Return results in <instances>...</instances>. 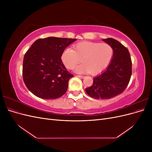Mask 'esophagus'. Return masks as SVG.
<instances>
[{"label": "esophagus", "instance_id": "obj_1", "mask_svg": "<svg viewBox=\"0 0 152 152\" xmlns=\"http://www.w3.org/2000/svg\"><path fill=\"white\" fill-rule=\"evenodd\" d=\"M77 77H79V78H80V79H84V78L85 77L84 76H83V75H77Z\"/></svg>", "mask_w": 152, "mask_h": 152}]
</instances>
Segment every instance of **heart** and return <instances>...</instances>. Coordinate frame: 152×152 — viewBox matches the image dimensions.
Returning a JSON list of instances; mask_svg holds the SVG:
<instances>
[{"mask_svg": "<svg viewBox=\"0 0 152 152\" xmlns=\"http://www.w3.org/2000/svg\"><path fill=\"white\" fill-rule=\"evenodd\" d=\"M114 49L107 43L81 42L75 44L73 49H66L61 55V60L68 70L75 68L77 73H89L97 75L107 68L113 56Z\"/></svg>", "mask_w": 152, "mask_h": 152, "instance_id": "1", "label": "heart"}]
</instances>
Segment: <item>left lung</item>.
Returning <instances> with one entry per match:
<instances>
[{
    "label": "left lung",
    "instance_id": "left-lung-1",
    "mask_svg": "<svg viewBox=\"0 0 152 152\" xmlns=\"http://www.w3.org/2000/svg\"><path fill=\"white\" fill-rule=\"evenodd\" d=\"M112 45L114 54L107 70L93 78V84L86 89V93L95 99H110L122 93L132 75V61L128 49L115 39H103Z\"/></svg>",
    "mask_w": 152,
    "mask_h": 152
}]
</instances>
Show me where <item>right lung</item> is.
<instances>
[{
    "label": "right lung",
    "mask_w": 152,
    "mask_h": 152,
    "mask_svg": "<svg viewBox=\"0 0 152 152\" xmlns=\"http://www.w3.org/2000/svg\"><path fill=\"white\" fill-rule=\"evenodd\" d=\"M75 40L49 37L35 41L23 63V79L31 93L45 99H56L66 93L73 75L66 70L61 57Z\"/></svg>",
    "instance_id": "add662e5"
}]
</instances>
